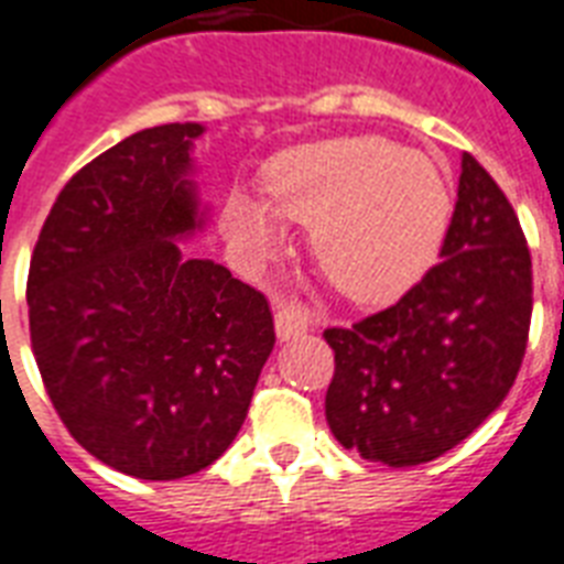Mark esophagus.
<instances>
[{
	"label": "esophagus",
	"mask_w": 564,
	"mask_h": 564,
	"mask_svg": "<svg viewBox=\"0 0 564 564\" xmlns=\"http://www.w3.org/2000/svg\"><path fill=\"white\" fill-rule=\"evenodd\" d=\"M310 324H313V315L306 313L304 306L286 304V306H278V313H274V333H278L281 341L304 336L306 329H310Z\"/></svg>",
	"instance_id": "34e87169"
}]
</instances>
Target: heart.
I'll use <instances>...</instances> for the list:
<instances>
[{
    "label": "heart",
    "mask_w": 564,
    "mask_h": 564,
    "mask_svg": "<svg viewBox=\"0 0 564 564\" xmlns=\"http://www.w3.org/2000/svg\"><path fill=\"white\" fill-rule=\"evenodd\" d=\"M267 199L237 187L223 210L228 242L246 260L283 242V219L310 226V249L341 295L379 304L429 269L452 214V194L429 155L379 135L315 141L267 167Z\"/></svg>",
    "instance_id": "heart-1"
}]
</instances>
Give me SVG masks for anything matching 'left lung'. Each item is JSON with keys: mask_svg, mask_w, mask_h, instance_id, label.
<instances>
[{"mask_svg": "<svg viewBox=\"0 0 564 564\" xmlns=\"http://www.w3.org/2000/svg\"><path fill=\"white\" fill-rule=\"evenodd\" d=\"M530 313L533 272L519 217L464 153L441 263L382 313L324 329L336 350L324 402L333 437L393 469L441 457L510 393Z\"/></svg>", "mask_w": 564, "mask_h": 564, "instance_id": "left-lung-1", "label": "left lung"}]
</instances>
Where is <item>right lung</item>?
Wrapping results in <instances>:
<instances>
[{
  "mask_svg": "<svg viewBox=\"0 0 564 564\" xmlns=\"http://www.w3.org/2000/svg\"><path fill=\"white\" fill-rule=\"evenodd\" d=\"M203 123L150 127L59 191L29 272L36 368L80 446L123 475L176 480L240 432L274 347L267 297L182 254L210 208Z\"/></svg>",
  "mask_w": 564,
  "mask_h": 564,
  "instance_id": "obj_1",
  "label": "right lung"
}]
</instances>
